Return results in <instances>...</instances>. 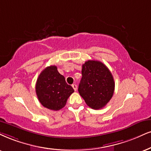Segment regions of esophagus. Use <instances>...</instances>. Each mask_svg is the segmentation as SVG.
<instances>
[{
  "instance_id": "esophagus-1",
  "label": "esophagus",
  "mask_w": 151,
  "mask_h": 151,
  "mask_svg": "<svg viewBox=\"0 0 151 151\" xmlns=\"http://www.w3.org/2000/svg\"><path fill=\"white\" fill-rule=\"evenodd\" d=\"M72 87H73V90H75V91L77 90V85H76V84H73L72 85Z\"/></svg>"
}]
</instances>
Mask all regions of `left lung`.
<instances>
[{
	"instance_id": "obj_1",
	"label": "left lung",
	"mask_w": 151,
	"mask_h": 151,
	"mask_svg": "<svg viewBox=\"0 0 151 151\" xmlns=\"http://www.w3.org/2000/svg\"><path fill=\"white\" fill-rule=\"evenodd\" d=\"M78 92L92 109H101L112 98L115 82L109 68L99 61L88 60L83 64Z\"/></svg>"
}]
</instances>
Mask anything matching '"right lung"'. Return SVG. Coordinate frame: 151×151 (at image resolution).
<instances>
[{"mask_svg": "<svg viewBox=\"0 0 151 151\" xmlns=\"http://www.w3.org/2000/svg\"><path fill=\"white\" fill-rule=\"evenodd\" d=\"M36 92L39 101L44 107L59 111L65 106L74 90L66 83L65 78L58 72L57 66H50L46 67L39 75Z\"/></svg>", "mask_w": 151, "mask_h": 151, "instance_id": "right-lung-1", "label": "right lung"}]
</instances>
